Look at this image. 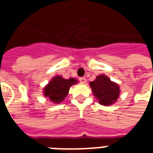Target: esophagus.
<instances>
[{
  "instance_id": "obj_1",
  "label": "esophagus",
  "mask_w": 153,
  "mask_h": 153,
  "mask_svg": "<svg viewBox=\"0 0 153 153\" xmlns=\"http://www.w3.org/2000/svg\"><path fill=\"white\" fill-rule=\"evenodd\" d=\"M79 81L80 82H81V83H86V79H85V78H80L79 79Z\"/></svg>"
}]
</instances>
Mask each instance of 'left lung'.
I'll return each mask as SVG.
<instances>
[{
    "instance_id": "8db88e82",
    "label": "left lung",
    "mask_w": 153,
    "mask_h": 153,
    "mask_svg": "<svg viewBox=\"0 0 153 153\" xmlns=\"http://www.w3.org/2000/svg\"><path fill=\"white\" fill-rule=\"evenodd\" d=\"M90 87L93 95L102 106L112 105L118 99L120 93L118 84L104 74L98 75L94 81L90 82Z\"/></svg>"
}]
</instances>
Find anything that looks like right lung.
<instances>
[{
  "instance_id": "obj_1",
  "label": "right lung",
  "mask_w": 153,
  "mask_h": 153,
  "mask_svg": "<svg viewBox=\"0 0 153 153\" xmlns=\"http://www.w3.org/2000/svg\"><path fill=\"white\" fill-rule=\"evenodd\" d=\"M77 82V79L73 78L65 79L61 76H55L44 88V96L54 103L61 102L67 96L70 87L76 84Z\"/></svg>"
}]
</instances>
